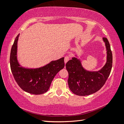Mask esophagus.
<instances>
[{
    "mask_svg": "<svg viewBox=\"0 0 124 124\" xmlns=\"http://www.w3.org/2000/svg\"><path fill=\"white\" fill-rule=\"evenodd\" d=\"M70 59V57L69 56H66V57H64V63H66Z\"/></svg>",
    "mask_w": 124,
    "mask_h": 124,
    "instance_id": "34e87169",
    "label": "esophagus"
}]
</instances>
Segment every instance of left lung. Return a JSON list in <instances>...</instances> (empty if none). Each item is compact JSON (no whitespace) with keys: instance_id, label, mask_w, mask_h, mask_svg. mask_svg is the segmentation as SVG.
Here are the masks:
<instances>
[{"instance_id":"8db88e82","label":"left lung","mask_w":124,"mask_h":124,"mask_svg":"<svg viewBox=\"0 0 124 124\" xmlns=\"http://www.w3.org/2000/svg\"><path fill=\"white\" fill-rule=\"evenodd\" d=\"M107 52V59L104 66L97 72L86 70L79 60L73 57L66 64L68 72L69 87L73 93L78 96H87L95 93L102 87L109 76L112 70L113 56L109 43L103 38Z\"/></svg>"}]
</instances>
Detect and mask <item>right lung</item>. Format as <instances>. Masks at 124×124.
Masks as SVG:
<instances>
[{
    "label": "right lung",
    "mask_w": 124,
    "mask_h": 124,
    "mask_svg": "<svg viewBox=\"0 0 124 124\" xmlns=\"http://www.w3.org/2000/svg\"><path fill=\"white\" fill-rule=\"evenodd\" d=\"M19 35L15 39L10 53V67L14 79L18 86L24 91L34 95L44 93L49 90L55 75L64 68V57L53 61L41 68H23L18 63L16 56Z\"/></svg>",
    "instance_id": "right-lung-1"
}]
</instances>
